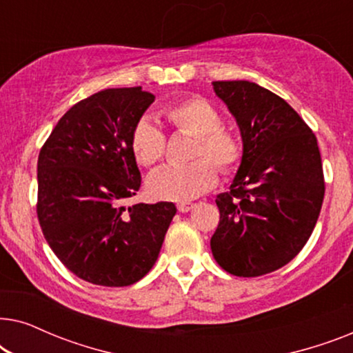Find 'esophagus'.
<instances>
[{"mask_svg": "<svg viewBox=\"0 0 353 353\" xmlns=\"http://www.w3.org/2000/svg\"><path fill=\"white\" fill-rule=\"evenodd\" d=\"M176 207H178V210L181 212V214H186V212L194 209V204H192V202H180V204H178Z\"/></svg>", "mask_w": 353, "mask_h": 353, "instance_id": "obj_1", "label": "esophagus"}]
</instances>
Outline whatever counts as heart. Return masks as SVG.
<instances>
[{
	"label": "heart",
	"instance_id": "1",
	"mask_svg": "<svg viewBox=\"0 0 353 353\" xmlns=\"http://www.w3.org/2000/svg\"><path fill=\"white\" fill-rule=\"evenodd\" d=\"M173 128L196 138L191 157L194 162L181 167H163L148 178L149 194L162 201L188 202L215 186L219 172L238 165L243 157V144L238 134L221 125L219 109L201 96H188L168 104L162 110ZM132 152L139 165L152 167L162 161L165 137L149 117L134 125Z\"/></svg>",
	"mask_w": 353,
	"mask_h": 353
}]
</instances>
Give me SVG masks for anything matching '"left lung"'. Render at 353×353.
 Instances as JSON below:
<instances>
[{
    "instance_id": "1",
    "label": "left lung",
    "mask_w": 353,
    "mask_h": 353,
    "mask_svg": "<svg viewBox=\"0 0 353 353\" xmlns=\"http://www.w3.org/2000/svg\"><path fill=\"white\" fill-rule=\"evenodd\" d=\"M239 127L243 157L230 192L216 196L210 239L219 265L252 278L301 252L320 215L325 180L316 137L283 98L248 80L214 81Z\"/></svg>"
}]
</instances>
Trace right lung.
I'll return each instance as SVG.
<instances>
[{"label": "right lung", "instance_id": "obj_1", "mask_svg": "<svg viewBox=\"0 0 353 353\" xmlns=\"http://www.w3.org/2000/svg\"><path fill=\"white\" fill-rule=\"evenodd\" d=\"M154 94L103 90L70 108L38 156L37 214L56 257L99 286L137 283L156 263L173 202L123 205L141 186L132 133Z\"/></svg>", "mask_w": 353, "mask_h": 353}]
</instances>
